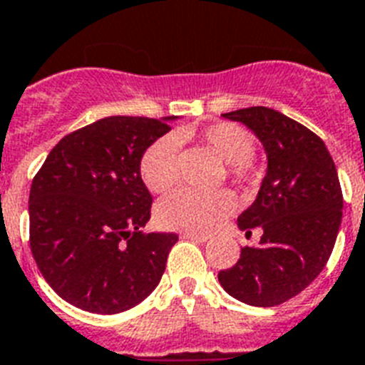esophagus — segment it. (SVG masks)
Returning <instances> with one entry per match:
<instances>
[{
  "label": "esophagus",
  "instance_id": "esophagus-1",
  "mask_svg": "<svg viewBox=\"0 0 365 365\" xmlns=\"http://www.w3.org/2000/svg\"><path fill=\"white\" fill-rule=\"evenodd\" d=\"M182 238L192 240V242H208L210 236H206V234H197V232H183Z\"/></svg>",
  "mask_w": 365,
  "mask_h": 365
}]
</instances>
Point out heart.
<instances>
[{"instance_id": "1", "label": "heart", "mask_w": 365, "mask_h": 365, "mask_svg": "<svg viewBox=\"0 0 365 365\" xmlns=\"http://www.w3.org/2000/svg\"><path fill=\"white\" fill-rule=\"evenodd\" d=\"M198 140L221 157L232 182L245 185L255 180L253 155L255 138L247 129L221 121L198 133ZM178 140L173 135L157 138L140 159V178L153 192H165L173 187L178 178ZM234 200L229 192H197L180 189L159 202L155 212L157 223L168 230L210 232L232 210Z\"/></svg>"}]
</instances>
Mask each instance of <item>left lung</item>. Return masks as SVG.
<instances>
[{
	"mask_svg": "<svg viewBox=\"0 0 365 365\" xmlns=\"http://www.w3.org/2000/svg\"><path fill=\"white\" fill-rule=\"evenodd\" d=\"M257 135L268 170L238 227H260L257 247H242L219 283L247 306L272 307L300 294L330 259L341 225L343 195L328 148L313 131L266 106L223 114Z\"/></svg>",
	"mask_w": 365,
	"mask_h": 365,
	"instance_id": "obj_1",
	"label": "left lung"
}]
</instances>
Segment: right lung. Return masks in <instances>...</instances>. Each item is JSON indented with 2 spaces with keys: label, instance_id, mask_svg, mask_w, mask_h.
Segmentation results:
<instances>
[{
  "label": "right lung",
  "instance_id": "right-lung-1",
  "mask_svg": "<svg viewBox=\"0 0 365 365\" xmlns=\"http://www.w3.org/2000/svg\"><path fill=\"white\" fill-rule=\"evenodd\" d=\"M110 115L63 136L29 191V247L54 292L78 309L114 315L152 294L173 232H142L152 195L140 159L168 121Z\"/></svg>",
  "mask_w": 365,
  "mask_h": 365
}]
</instances>
